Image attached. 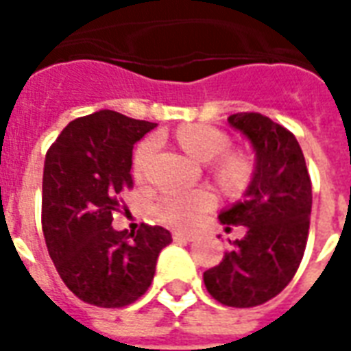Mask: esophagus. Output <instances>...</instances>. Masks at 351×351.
<instances>
[{
	"mask_svg": "<svg viewBox=\"0 0 351 351\" xmlns=\"http://www.w3.org/2000/svg\"><path fill=\"white\" fill-rule=\"evenodd\" d=\"M173 239H175V241H193L195 235H193V233H188V231H175V233H173Z\"/></svg>",
	"mask_w": 351,
	"mask_h": 351,
	"instance_id": "1",
	"label": "esophagus"
}]
</instances>
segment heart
Instances as JSON below:
<instances>
[{"instance_id":"1","label":"heart","mask_w":351,"mask_h":351,"mask_svg":"<svg viewBox=\"0 0 351 351\" xmlns=\"http://www.w3.org/2000/svg\"><path fill=\"white\" fill-rule=\"evenodd\" d=\"M178 143L182 145L191 158L199 161H210L218 158L228 150V137L216 128L210 125H186L178 131ZM158 141L146 138L135 150L133 156V173L137 178L145 175L148 161L152 160L156 152ZM244 173V161L235 156H226L218 161V175L235 182ZM216 203L213 191L195 190V191H167L156 205V214L161 221L169 226H193L201 220V216L210 210Z\"/></svg>"}]
</instances>
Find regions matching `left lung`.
Instances as JSON below:
<instances>
[{
	"mask_svg": "<svg viewBox=\"0 0 351 351\" xmlns=\"http://www.w3.org/2000/svg\"><path fill=\"white\" fill-rule=\"evenodd\" d=\"M248 141L256 165L243 199L218 214L229 229L244 226L220 263L203 274L208 293L221 304L248 308L263 304L291 282L299 269L312 210L306 161L291 131L258 112L228 118Z\"/></svg>",
	"mask_w": 351,
	"mask_h": 351,
	"instance_id": "8db88e82",
	"label": "left lung"
}]
</instances>
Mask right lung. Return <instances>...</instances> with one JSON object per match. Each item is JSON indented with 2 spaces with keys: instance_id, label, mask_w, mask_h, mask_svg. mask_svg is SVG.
Returning a JSON list of instances; mask_svg holds the SVG:
<instances>
[{
  "instance_id": "add662e5",
  "label": "right lung",
  "mask_w": 351,
  "mask_h": 351,
  "mask_svg": "<svg viewBox=\"0 0 351 351\" xmlns=\"http://www.w3.org/2000/svg\"><path fill=\"white\" fill-rule=\"evenodd\" d=\"M156 128L114 110L65 125L43 171V233L58 274L80 301L120 308L150 287L160 252L173 237L161 226L116 231L118 197L133 186V145Z\"/></svg>"
}]
</instances>
